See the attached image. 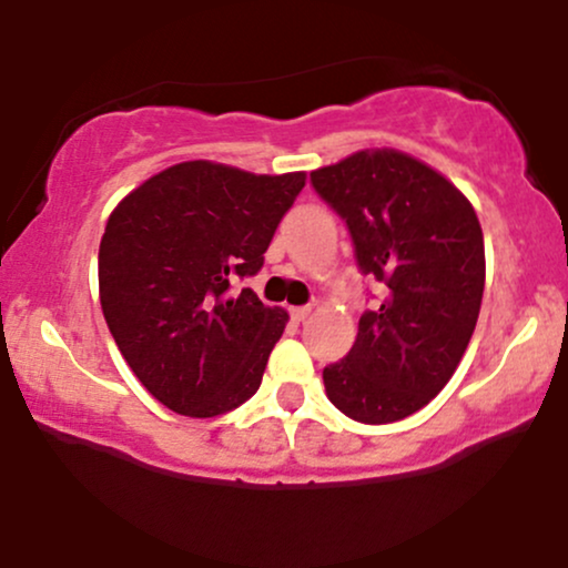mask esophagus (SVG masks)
Returning <instances> with one entry per match:
<instances>
[{
	"mask_svg": "<svg viewBox=\"0 0 568 568\" xmlns=\"http://www.w3.org/2000/svg\"><path fill=\"white\" fill-rule=\"evenodd\" d=\"M310 315H312L310 306H293V310H291V317H293V321H296V323H304Z\"/></svg>",
	"mask_w": 568,
	"mask_h": 568,
	"instance_id": "1",
	"label": "esophagus"
}]
</instances>
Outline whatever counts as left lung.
I'll use <instances>...</instances> for the list:
<instances>
[{"instance_id": "8db88e82", "label": "left lung", "mask_w": 568, "mask_h": 568, "mask_svg": "<svg viewBox=\"0 0 568 568\" xmlns=\"http://www.w3.org/2000/svg\"><path fill=\"white\" fill-rule=\"evenodd\" d=\"M312 184L347 221L363 275L387 285L349 355L323 371L325 395L355 422L406 419L470 344L486 283L480 221L446 175L389 146L317 168Z\"/></svg>"}]
</instances>
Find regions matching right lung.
I'll list each match as a JSON object with an SVG mask.
<instances>
[{"instance_id":"1","label":"right lung","mask_w":568,"mask_h":568,"mask_svg":"<svg viewBox=\"0 0 568 568\" xmlns=\"http://www.w3.org/2000/svg\"><path fill=\"white\" fill-rule=\"evenodd\" d=\"M306 173L258 175L213 160L165 168L125 194L98 247V296L139 382L207 419L262 384L288 312L230 283L256 275Z\"/></svg>"}]
</instances>
